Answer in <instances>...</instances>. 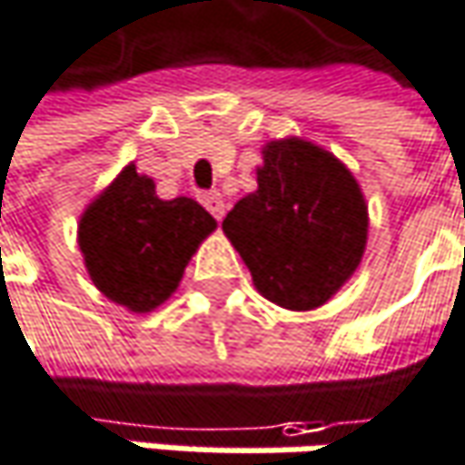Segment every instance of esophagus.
<instances>
[{
  "mask_svg": "<svg viewBox=\"0 0 465 465\" xmlns=\"http://www.w3.org/2000/svg\"><path fill=\"white\" fill-rule=\"evenodd\" d=\"M201 203L212 212L214 220H223V214H225V201H223V195H220L217 190L203 193V195H201Z\"/></svg>",
  "mask_w": 465,
  "mask_h": 465,
  "instance_id": "1",
  "label": "esophagus"
}]
</instances>
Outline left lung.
<instances>
[{"label": "left lung", "mask_w": 465, "mask_h": 465, "mask_svg": "<svg viewBox=\"0 0 465 465\" xmlns=\"http://www.w3.org/2000/svg\"><path fill=\"white\" fill-rule=\"evenodd\" d=\"M259 187L223 220L253 286L286 311H316L357 272L368 245V201L354 173L300 135L262 146Z\"/></svg>", "instance_id": "obj_1"}]
</instances>
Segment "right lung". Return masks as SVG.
<instances>
[{
    "mask_svg": "<svg viewBox=\"0 0 465 465\" xmlns=\"http://www.w3.org/2000/svg\"><path fill=\"white\" fill-rule=\"evenodd\" d=\"M217 220L193 198L163 201L127 163L81 212L78 248L97 292L130 313L160 308Z\"/></svg>",
    "mask_w": 465,
    "mask_h": 465,
    "instance_id": "add662e5",
    "label": "right lung"
}]
</instances>
